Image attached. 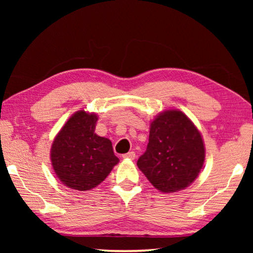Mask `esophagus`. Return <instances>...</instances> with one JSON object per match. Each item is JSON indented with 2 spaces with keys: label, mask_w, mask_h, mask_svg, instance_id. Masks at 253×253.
Returning <instances> with one entry per match:
<instances>
[{
  "label": "esophagus",
  "mask_w": 253,
  "mask_h": 253,
  "mask_svg": "<svg viewBox=\"0 0 253 253\" xmlns=\"http://www.w3.org/2000/svg\"><path fill=\"white\" fill-rule=\"evenodd\" d=\"M122 158L123 159H130V160H133V159L136 158V153H134V152H129V153L123 154Z\"/></svg>",
  "instance_id": "esophagus-1"
}]
</instances>
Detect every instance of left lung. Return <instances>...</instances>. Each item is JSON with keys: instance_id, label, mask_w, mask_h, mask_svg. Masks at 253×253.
Listing matches in <instances>:
<instances>
[{"instance_id": "left-lung-1", "label": "left lung", "mask_w": 253, "mask_h": 253, "mask_svg": "<svg viewBox=\"0 0 253 253\" xmlns=\"http://www.w3.org/2000/svg\"><path fill=\"white\" fill-rule=\"evenodd\" d=\"M204 160L198 129L182 112L167 110L151 123L147 148L137 166L155 189L169 193L191 184Z\"/></svg>"}]
</instances>
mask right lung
Instances as JSON below:
<instances>
[{
    "label": "right lung",
    "mask_w": 253,
    "mask_h": 253,
    "mask_svg": "<svg viewBox=\"0 0 253 253\" xmlns=\"http://www.w3.org/2000/svg\"><path fill=\"white\" fill-rule=\"evenodd\" d=\"M95 114L79 110L64 124L51 145L50 159L60 181L78 191L99 185L117 165L112 141L94 133Z\"/></svg>",
    "instance_id": "1"
}]
</instances>
